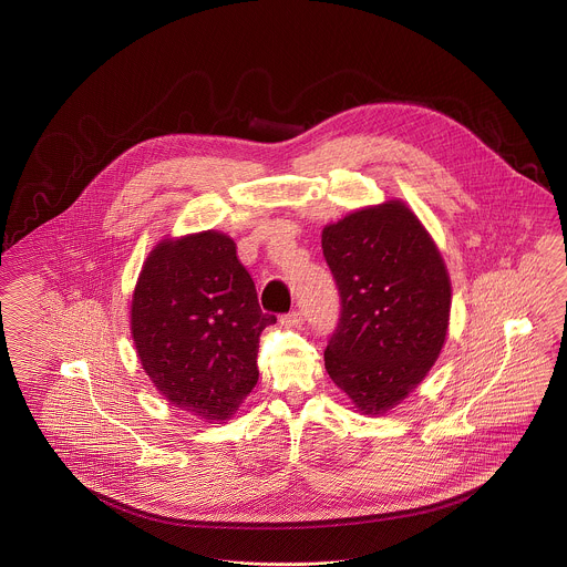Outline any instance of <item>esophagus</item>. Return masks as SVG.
<instances>
[{
	"mask_svg": "<svg viewBox=\"0 0 567 567\" xmlns=\"http://www.w3.org/2000/svg\"><path fill=\"white\" fill-rule=\"evenodd\" d=\"M301 312L299 310H293V312H289V315H285V317L280 318V322L285 324V327H297V324H301Z\"/></svg>",
	"mask_w": 567,
	"mask_h": 567,
	"instance_id": "obj_1",
	"label": "esophagus"
}]
</instances>
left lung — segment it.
Listing matches in <instances>:
<instances>
[{
  "mask_svg": "<svg viewBox=\"0 0 567 567\" xmlns=\"http://www.w3.org/2000/svg\"><path fill=\"white\" fill-rule=\"evenodd\" d=\"M322 252L341 297L324 369L359 413L384 415L443 350L452 310L447 266L429 229L396 198L324 226Z\"/></svg>",
  "mask_w": 567,
  "mask_h": 567,
  "instance_id": "left-lung-1",
  "label": "left lung"
}]
</instances>
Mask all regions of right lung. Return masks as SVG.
Masks as SVG:
<instances>
[{
	"mask_svg": "<svg viewBox=\"0 0 567 567\" xmlns=\"http://www.w3.org/2000/svg\"><path fill=\"white\" fill-rule=\"evenodd\" d=\"M264 315L236 243L217 229L162 238L131 301L141 367L162 399L208 424H224L257 384Z\"/></svg>",
	"mask_w": 567,
	"mask_h": 567,
	"instance_id": "obj_1",
	"label": "right lung"
}]
</instances>
